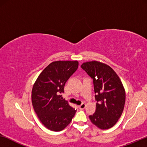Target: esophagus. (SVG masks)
<instances>
[{"mask_svg":"<svg viewBox=\"0 0 147 147\" xmlns=\"http://www.w3.org/2000/svg\"><path fill=\"white\" fill-rule=\"evenodd\" d=\"M86 105L85 103H82L81 105L79 106V108H80V109L82 110V109H84V108H86Z\"/></svg>","mask_w":147,"mask_h":147,"instance_id":"obj_1","label":"esophagus"}]
</instances>
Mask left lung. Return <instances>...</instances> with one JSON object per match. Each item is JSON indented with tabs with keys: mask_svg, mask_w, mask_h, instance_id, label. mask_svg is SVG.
I'll return each mask as SVG.
<instances>
[{
	"mask_svg": "<svg viewBox=\"0 0 147 147\" xmlns=\"http://www.w3.org/2000/svg\"><path fill=\"white\" fill-rule=\"evenodd\" d=\"M81 67L93 80L96 111L89 116L91 122L100 129L112 128L123 112L126 94L116 72L105 63L97 61L84 63Z\"/></svg>",
	"mask_w": 147,
	"mask_h": 147,
	"instance_id": "1",
	"label": "left lung"
}]
</instances>
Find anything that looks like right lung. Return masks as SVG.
<instances>
[{"label":"right lung","instance_id":"1","mask_svg":"<svg viewBox=\"0 0 147 147\" xmlns=\"http://www.w3.org/2000/svg\"><path fill=\"white\" fill-rule=\"evenodd\" d=\"M78 61H57L47 65L34 84L31 100L34 110L46 128L61 131L70 122L76 110L63 99L66 82L77 70Z\"/></svg>","mask_w":147,"mask_h":147}]
</instances>
